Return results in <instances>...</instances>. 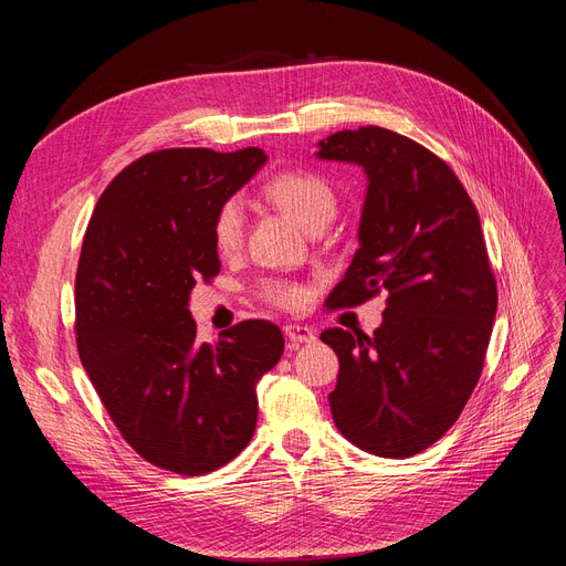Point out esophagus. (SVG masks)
Masks as SVG:
<instances>
[{
  "instance_id": "obj_1",
  "label": "esophagus",
  "mask_w": 566,
  "mask_h": 566,
  "mask_svg": "<svg viewBox=\"0 0 566 566\" xmlns=\"http://www.w3.org/2000/svg\"><path fill=\"white\" fill-rule=\"evenodd\" d=\"M283 333L290 342H295V345H306V342L316 339V333L310 328V325H300V323L283 325Z\"/></svg>"
}]
</instances>
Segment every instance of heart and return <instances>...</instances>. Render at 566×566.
<instances>
[{
  "label": "heart",
  "mask_w": 566,
  "mask_h": 566,
  "mask_svg": "<svg viewBox=\"0 0 566 566\" xmlns=\"http://www.w3.org/2000/svg\"><path fill=\"white\" fill-rule=\"evenodd\" d=\"M266 196L283 208L290 217L297 219L304 229L328 227L337 212V193L331 181L310 169H287L266 184ZM245 212L238 198H229L219 205L212 221V241L221 254H231L243 243ZM264 300L283 306V310H300L306 300V290L290 281H264Z\"/></svg>",
  "instance_id": "1"
}]
</instances>
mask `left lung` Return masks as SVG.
<instances>
[{
	"label": "left lung",
	"mask_w": 566,
	"mask_h": 566,
	"mask_svg": "<svg viewBox=\"0 0 566 566\" xmlns=\"http://www.w3.org/2000/svg\"><path fill=\"white\" fill-rule=\"evenodd\" d=\"M321 160L368 177L354 260L328 310L387 293L370 337L321 333L339 358L331 410L354 447L410 458L451 430L484 368L499 287L474 202L432 150L382 127L318 142Z\"/></svg>",
	"instance_id": "left-lung-1"
}]
</instances>
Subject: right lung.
<instances>
[{
  "mask_svg": "<svg viewBox=\"0 0 566 566\" xmlns=\"http://www.w3.org/2000/svg\"><path fill=\"white\" fill-rule=\"evenodd\" d=\"M266 163L262 148H165L127 165L98 198L75 276L80 361L129 447L200 476L241 453L256 424V382L283 333L243 321L196 339L188 297L219 273V205Z\"/></svg>",
  "mask_w": 566,
  "mask_h": 566,
  "instance_id": "obj_1",
  "label": "right lung"
}]
</instances>
